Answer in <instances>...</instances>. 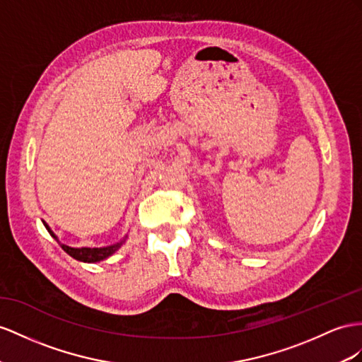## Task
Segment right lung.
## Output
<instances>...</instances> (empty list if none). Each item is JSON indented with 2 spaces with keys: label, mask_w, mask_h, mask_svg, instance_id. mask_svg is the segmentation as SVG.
I'll return each instance as SVG.
<instances>
[{
  "label": "right lung",
  "mask_w": 362,
  "mask_h": 362,
  "mask_svg": "<svg viewBox=\"0 0 362 362\" xmlns=\"http://www.w3.org/2000/svg\"><path fill=\"white\" fill-rule=\"evenodd\" d=\"M44 226H45V229L49 230L50 235H52L54 240H58V237L54 235V233L50 229V226H49L47 223H44ZM127 238H128V235H125L122 240H120V242H117V243H115V245L102 246V247H71V246H67V245L61 243L59 240H58V243L61 245V247L64 249V251H66L70 257H73V258H75V260H78V262H84V263H99V262L107 260L108 257H111L116 251H119L120 246H122V245L125 243Z\"/></svg>",
  "instance_id": "add662e5"
}]
</instances>
